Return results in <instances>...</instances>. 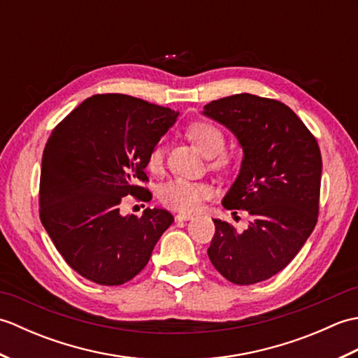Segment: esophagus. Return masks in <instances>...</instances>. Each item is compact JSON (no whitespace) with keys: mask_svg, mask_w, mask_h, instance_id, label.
<instances>
[{"mask_svg":"<svg viewBox=\"0 0 358 358\" xmlns=\"http://www.w3.org/2000/svg\"><path fill=\"white\" fill-rule=\"evenodd\" d=\"M192 214H178L175 218H177V222H187V220H192Z\"/></svg>","mask_w":358,"mask_h":358,"instance_id":"obj_1","label":"esophagus"}]
</instances>
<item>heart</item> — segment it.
Instances as JSON below:
<instances>
[{
	"mask_svg": "<svg viewBox=\"0 0 358 358\" xmlns=\"http://www.w3.org/2000/svg\"><path fill=\"white\" fill-rule=\"evenodd\" d=\"M187 135L204 155H215L214 166L218 167V169L231 166L232 158L229 155L222 154V149L224 146V135L217 126L210 123H194L189 126ZM218 151L220 152V155L217 154ZM163 162L164 146L163 143H158L149 154V169L159 171L163 166ZM209 194L210 187L206 183H200V181H192L183 177H175L167 180L158 189V199L162 200V203H164L166 206L186 212L199 209L203 200L206 199Z\"/></svg>",
	"mask_w": 358,
	"mask_h": 358,
	"instance_id": "1",
	"label": "heart"
}]
</instances>
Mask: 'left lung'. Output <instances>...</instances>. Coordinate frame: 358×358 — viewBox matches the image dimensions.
I'll use <instances>...</instances> for the list:
<instances>
[{
    "label": "left lung",
    "instance_id": "1",
    "mask_svg": "<svg viewBox=\"0 0 358 358\" xmlns=\"http://www.w3.org/2000/svg\"><path fill=\"white\" fill-rule=\"evenodd\" d=\"M201 113L231 131L243 150L223 206L252 215L241 232L214 220L210 263L235 285L268 280L292 262L314 231L320 149L294 110L277 100L237 94L210 101Z\"/></svg>",
    "mask_w": 358,
    "mask_h": 358
}]
</instances>
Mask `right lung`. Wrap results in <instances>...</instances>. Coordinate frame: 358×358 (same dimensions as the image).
<instances>
[{
    "label": "right lung",
    "instance_id": "1",
    "mask_svg": "<svg viewBox=\"0 0 358 358\" xmlns=\"http://www.w3.org/2000/svg\"><path fill=\"white\" fill-rule=\"evenodd\" d=\"M178 110L129 95H94L73 109L45 143L41 223L66 263L104 286L132 280L173 223L164 209L123 215L126 195L150 200L144 169Z\"/></svg>",
    "mask_w": 358,
    "mask_h": 358
}]
</instances>
